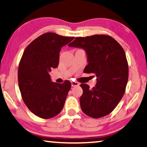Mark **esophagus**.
Returning <instances> with one entry per match:
<instances>
[{
    "mask_svg": "<svg viewBox=\"0 0 147 147\" xmlns=\"http://www.w3.org/2000/svg\"><path fill=\"white\" fill-rule=\"evenodd\" d=\"M71 85H72V87H75V86H79L80 84H79V82H77V81H72L71 82Z\"/></svg>",
    "mask_w": 147,
    "mask_h": 147,
    "instance_id": "esophagus-1",
    "label": "esophagus"
}]
</instances>
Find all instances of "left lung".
<instances>
[{
	"mask_svg": "<svg viewBox=\"0 0 147 147\" xmlns=\"http://www.w3.org/2000/svg\"><path fill=\"white\" fill-rule=\"evenodd\" d=\"M68 46L86 51L89 64L84 72L97 77L96 85L92 89L87 84L81 85L82 111L93 118L107 116L116 108L126 91L128 64L124 49L107 35L78 37Z\"/></svg>",
	"mask_w": 147,
	"mask_h": 147,
	"instance_id": "8db88e82",
	"label": "left lung"
}]
</instances>
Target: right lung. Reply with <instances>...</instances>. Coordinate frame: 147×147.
<instances>
[{
	"label": "right lung",
	"mask_w": 147,
	"mask_h": 147,
	"mask_svg": "<svg viewBox=\"0 0 147 147\" xmlns=\"http://www.w3.org/2000/svg\"><path fill=\"white\" fill-rule=\"evenodd\" d=\"M74 38L44 34L27 46L21 58L18 83L21 97L29 110L41 118H53L63 108L71 83L52 82L49 72L58 67L62 47Z\"/></svg>",
	"instance_id": "right-lung-1"
}]
</instances>
